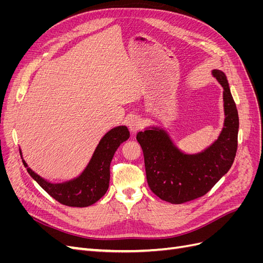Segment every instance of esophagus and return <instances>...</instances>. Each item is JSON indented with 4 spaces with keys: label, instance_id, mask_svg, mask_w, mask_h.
I'll return each instance as SVG.
<instances>
[{
    "label": "esophagus",
    "instance_id": "obj_1",
    "mask_svg": "<svg viewBox=\"0 0 263 263\" xmlns=\"http://www.w3.org/2000/svg\"><path fill=\"white\" fill-rule=\"evenodd\" d=\"M142 125L144 124H142L141 118L135 116L129 121V130L133 134H136L138 130H140L142 128Z\"/></svg>",
    "mask_w": 263,
    "mask_h": 263
}]
</instances>
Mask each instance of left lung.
Masks as SVG:
<instances>
[{"mask_svg": "<svg viewBox=\"0 0 263 263\" xmlns=\"http://www.w3.org/2000/svg\"><path fill=\"white\" fill-rule=\"evenodd\" d=\"M222 86L225 121L217 140L198 154L187 155L159 127L137 134L145 158L147 182L161 200L182 204L205 195L232 168L238 145L239 117L225 73L213 70Z\"/></svg>", "mask_w": 263, "mask_h": 263, "instance_id": "8db88e82", "label": "left lung"}]
</instances>
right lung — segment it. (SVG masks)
I'll return each instance as SVG.
<instances>
[{"mask_svg":"<svg viewBox=\"0 0 263 263\" xmlns=\"http://www.w3.org/2000/svg\"><path fill=\"white\" fill-rule=\"evenodd\" d=\"M129 138L126 126H117L100 140L89 164L78 178L62 183H50L39 177L23 160L24 165L39 185L59 203L71 208H86L98 202L109 185V165L115 151ZM22 155V151L20 150Z\"/></svg>","mask_w":263,"mask_h":263,"instance_id":"add662e5","label":"right lung"}]
</instances>
